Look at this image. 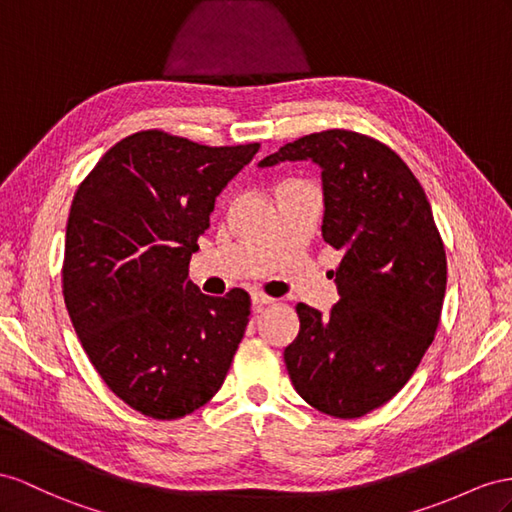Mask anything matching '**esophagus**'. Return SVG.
<instances>
[{"label": "esophagus", "mask_w": 512, "mask_h": 512, "mask_svg": "<svg viewBox=\"0 0 512 512\" xmlns=\"http://www.w3.org/2000/svg\"><path fill=\"white\" fill-rule=\"evenodd\" d=\"M251 300H253V307H255V309H261L264 305H272V303H274V298H270V296H266V294H261V292H253Z\"/></svg>", "instance_id": "34e87169"}]
</instances>
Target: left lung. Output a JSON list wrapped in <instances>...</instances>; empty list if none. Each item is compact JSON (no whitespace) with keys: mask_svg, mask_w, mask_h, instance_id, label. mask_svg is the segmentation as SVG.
<instances>
[{"mask_svg":"<svg viewBox=\"0 0 512 512\" xmlns=\"http://www.w3.org/2000/svg\"><path fill=\"white\" fill-rule=\"evenodd\" d=\"M311 160L322 170V238L342 251L329 316L296 305L300 331L285 348L298 396L352 419L389 402L435 339L448 261L424 188L387 144L348 129L287 142L259 162Z\"/></svg>","mask_w":512,"mask_h":512,"instance_id":"left-lung-1","label":"left lung"}]
</instances>
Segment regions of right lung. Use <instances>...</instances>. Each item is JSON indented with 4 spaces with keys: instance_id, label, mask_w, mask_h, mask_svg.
Listing matches in <instances>:
<instances>
[{
    "instance_id": "right-lung-1",
    "label": "right lung",
    "mask_w": 512,
    "mask_h": 512,
    "mask_svg": "<svg viewBox=\"0 0 512 512\" xmlns=\"http://www.w3.org/2000/svg\"><path fill=\"white\" fill-rule=\"evenodd\" d=\"M259 144L205 147L138 131L101 157L73 196L64 305L90 363L153 419L199 409L225 383L251 296H207L188 279L216 196Z\"/></svg>"
}]
</instances>
